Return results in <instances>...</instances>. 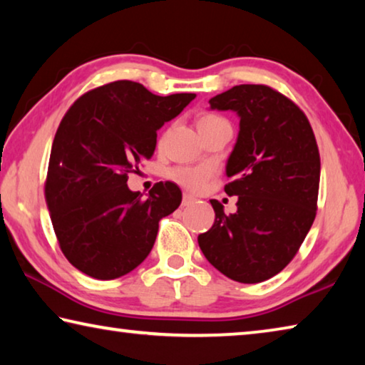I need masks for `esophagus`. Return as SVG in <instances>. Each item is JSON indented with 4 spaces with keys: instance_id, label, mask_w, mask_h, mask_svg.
<instances>
[{
    "instance_id": "34e87169",
    "label": "esophagus",
    "mask_w": 365,
    "mask_h": 365,
    "mask_svg": "<svg viewBox=\"0 0 365 365\" xmlns=\"http://www.w3.org/2000/svg\"><path fill=\"white\" fill-rule=\"evenodd\" d=\"M195 201V197L191 196V195H188V193H183V197H182V206H188V205H191V202Z\"/></svg>"
}]
</instances>
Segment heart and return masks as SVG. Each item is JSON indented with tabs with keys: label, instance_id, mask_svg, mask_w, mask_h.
<instances>
[{
	"label": "heart",
	"instance_id": "b5f03b06",
	"mask_svg": "<svg viewBox=\"0 0 365 365\" xmlns=\"http://www.w3.org/2000/svg\"><path fill=\"white\" fill-rule=\"evenodd\" d=\"M222 122H227V120L222 119L219 115L206 114L200 117V120H197V127H200V130H205V128L214 127ZM169 177L183 188L191 190V191H200L206 187L209 177H211V170L206 168H175L169 172Z\"/></svg>",
	"mask_w": 365,
	"mask_h": 365
}]
</instances>
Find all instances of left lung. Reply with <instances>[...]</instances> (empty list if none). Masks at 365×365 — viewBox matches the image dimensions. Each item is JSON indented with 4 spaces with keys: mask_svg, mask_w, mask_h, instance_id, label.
<instances>
[{
    "mask_svg": "<svg viewBox=\"0 0 365 365\" xmlns=\"http://www.w3.org/2000/svg\"><path fill=\"white\" fill-rule=\"evenodd\" d=\"M209 104L240 115L225 185L228 196H238V211L227 215L211 200L215 220L197 243L228 279L264 282L292 262L316 219L317 141L298 104L267 85H237Z\"/></svg>",
    "mask_w": 365,
    "mask_h": 365,
    "instance_id": "left-lung-1",
    "label": "left lung"
}]
</instances>
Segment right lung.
I'll list each match as a JSON object with an SVG mask.
<instances>
[{"instance_id":"add662e5","label":"right lung","mask_w":365,"mask_h":365,"mask_svg":"<svg viewBox=\"0 0 365 365\" xmlns=\"http://www.w3.org/2000/svg\"><path fill=\"white\" fill-rule=\"evenodd\" d=\"M195 93L158 96L132 80L86 91L54 135L45 200L59 248L73 267L98 280L128 274L156 242L159 220L175 211L182 191L159 182L143 200L127 187L156 148L158 130Z\"/></svg>"}]
</instances>
